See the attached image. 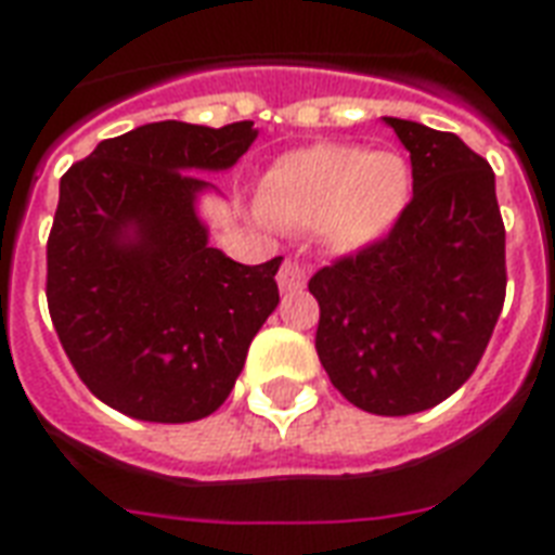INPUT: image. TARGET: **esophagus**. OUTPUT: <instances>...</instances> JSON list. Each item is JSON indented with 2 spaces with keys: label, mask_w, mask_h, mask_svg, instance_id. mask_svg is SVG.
Returning a JSON list of instances; mask_svg holds the SVG:
<instances>
[{
  "label": "esophagus",
  "mask_w": 555,
  "mask_h": 555,
  "mask_svg": "<svg viewBox=\"0 0 555 555\" xmlns=\"http://www.w3.org/2000/svg\"><path fill=\"white\" fill-rule=\"evenodd\" d=\"M276 279L282 291H299V287H305V268L296 259H285Z\"/></svg>",
  "instance_id": "34e87169"
}]
</instances>
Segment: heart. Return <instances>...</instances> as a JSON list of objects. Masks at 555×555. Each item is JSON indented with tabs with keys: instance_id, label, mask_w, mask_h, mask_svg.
I'll use <instances>...</instances> for the list:
<instances>
[{
	"instance_id": "obj_1",
	"label": "heart",
	"mask_w": 555,
	"mask_h": 555,
	"mask_svg": "<svg viewBox=\"0 0 555 555\" xmlns=\"http://www.w3.org/2000/svg\"><path fill=\"white\" fill-rule=\"evenodd\" d=\"M412 172L403 155L357 143H317L287 152L261 181V218L313 227L334 247L377 242L403 216Z\"/></svg>"
}]
</instances>
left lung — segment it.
Returning <instances> with one entry per match:
<instances>
[{
  "label": "left lung",
  "mask_w": 555,
  "mask_h": 555,
  "mask_svg": "<svg viewBox=\"0 0 555 555\" xmlns=\"http://www.w3.org/2000/svg\"><path fill=\"white\" fill-rule=\"evenodd\" d=\"M412 155V201L383 238L320 268L317 354L348 403L414 414L481 363L507 296L495 176L457 134L386 117Z\"/></svg>",
  "instance_id": "obj_1"
}]
</instances>
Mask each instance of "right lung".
<instances>
[{"instance_id": "right-lung-1", "label": "right lung", "mask_w": 555, "mask_h": 555, "mask_svg": "<svg viewBox=\"0 0 555 555\" xmlns=\"http://www.w3.org/2000/svg\"><path fill=\"white\" fill-rule=\"evenodd\" d=\"M256 141L253 120H181L98 143L60 181L46 296L77 377L117 412L201 421L224 403L256 331L279 305L276 270L209 247L195 216L207 181Z\"/></svg>"}]
</instances>
